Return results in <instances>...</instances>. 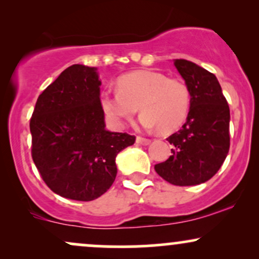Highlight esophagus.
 Returning a JSON list of instances; mask_svg holds the SVG:
<instances>
[{
	"mask_svg": "<svg viewBox=\"0 0 259 259\" xmlns=\"http://www.w3.org/2000/svg\"><path fill=\"white\" fill-rule=\"evenodd\" d=\"M136 142H138L139 145H144V146H146V145L150 144L151 140L146 139V138H141V136H138V138H136Z\"/></svg>",
	"mask_w": 259,
	"mask_h": 259,
	"instance_id": "esophagus-1",
	"label": "esophagus"
}]
</instances>
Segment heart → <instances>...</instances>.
Segmentation results:
<instances>
[{
    "instance_id": "b5f03b06",
    "label": "heart",
    "mask_w": 259,
    "mask_h": 259,
    "mask_svg": "<svg viewBox=\"0 0 259 259\" xmlns=\"http://www.w3.org/2000/svg\"><path fill=\"white\" fill-rule=\"evenodd\" d=\"M118 90L100 95L103 112L113 125L121 127L141 111V124L170 133L185 123L191 106L189 86L179 78H168L152 70H136L117 80Z\"/></svg>"
}]
</instances>
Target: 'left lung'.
I'll list each match as a JSON object with an SVG mask.
<instances>
[{
	"label": "left lung",
	"mask_w": 259,
	"mask_h": 259,
	"mask_svg": "<svg viewBox=\"0 0 259 259\" xmlns=\"http://www.w3.org/2000/svg\"><path fill=\"white\" fill-rule=\"evenodd\" d=\"M174 64L189 86L191 106L186 123L167 139L171 156L154 170L173 185H198L215 175L227 158L230 109L214 74L186 59Z\"/></svg>",
	"instance_id": "1"
}]
</instances>
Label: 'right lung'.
I'll return each instance as SVG.
<instances>
[{
  "instance_id": "1",
  "label": "right lung",
  "mask_w": 259,
  "mask_h": 259,
  "mask_svg": "<svg viewBox=\"0 0 259 259\" xmlns=\"http://www.w3.org/2000/svg\"><path fill=\"white\" fill-rule=\"evenodd\" d=\"M100 86L96 68L74 64L45 89L30 118L32 160L45 184L69 200L105 194L115 157L136 139L105 129Z\"/></svg>"
}]
</instances>
